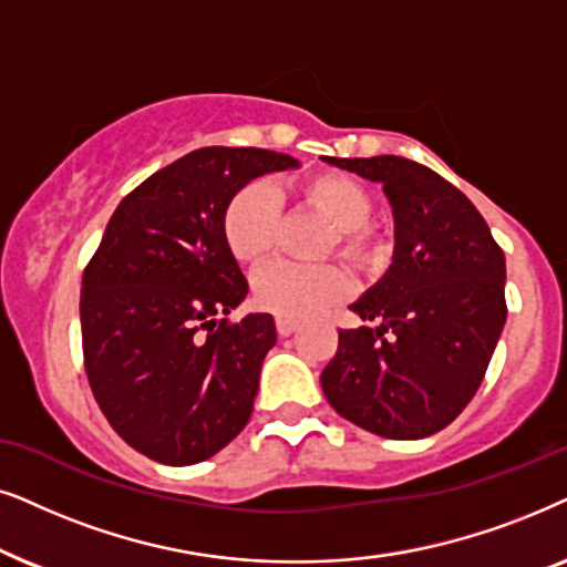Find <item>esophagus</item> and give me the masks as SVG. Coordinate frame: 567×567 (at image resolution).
Here are the masks:
<instances>
[{"mask_svg": "<svg viewBox=\"0 0 567 567\" xmlns=\"http://www.w3.org/2000/svg\"><path fill=\"white\" fill-rule=\"evenodd\" d=\"M296 329H298L296 319H285V316H277V334L279 337H290Z\"/></svg>", "mask_w": 567, "mask_h": 567, "instance_id": "esophagus-1", "label": "esophagus"}]
</instances>
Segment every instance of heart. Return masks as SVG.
<instances>
[{"mask_svg":"<svg viewBox=\"0 0 567 567\" xmlns=\"http://www.w3.org/2000/svg\"><path fill=\"white\" fill-rule=\"evenodd\" d=\"M300 202L327 217L334 228L337 251L344 259L365 264L375 254V236L368 228L373 199L365 186L339 173H321L298 186ZM277 188L269 181H251L240 186L223 215V236L230 254L240 264L261 261L277 240L279 228ZM344 271L334 264L271 261L254 275V300L264 311L285 319H308L323 311L344 292Z\"/></svg>","mask_w":567,"mask_h":567,"instance_id":"heart-1","label":"heart"}]
</instances>
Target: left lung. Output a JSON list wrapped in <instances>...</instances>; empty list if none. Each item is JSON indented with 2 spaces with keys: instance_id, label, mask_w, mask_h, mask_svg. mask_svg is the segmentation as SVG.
Here are the masks:
<instances>
[{
  "instance_id": "left-lung-1",
  "label": "left lung",
  "mask_w": 567,
  "mask_h": 567,
  "mask_svg": "<svg viewBox=\"0 0 567 567\" xmlns=\"http://www.w3.org/2000/svg\"><path fill=\"white\" fill-rule=\"evenodd\" d=\"M379 181L394 209V264L350 308L379 327L339 329L321 373L344 420L394 441L451 425L493 358L505 323V256L454 184L399 155L323 157Z\"/></svg>"
}]
</instances>
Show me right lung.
<instances>
[{"instance_id": "add662e5", "label": "right lung", "mask_w": 567, "mask_h": 567, "mask_svg": "<svg viewBox=\"0 0 567 567\" xmlns=\"http://www.w3.org/2000/svg\"><path fill=\"white\" fill-rule=\"evenodd\" d=\"M288 168L296 157L271 150H194L121 199L87 261L80 321L90 389L111 427L153 462H205L251 417L277 329L269 313L228 321L248 282L223 215L248 181Z\"/></svg>"}]
</instances>
